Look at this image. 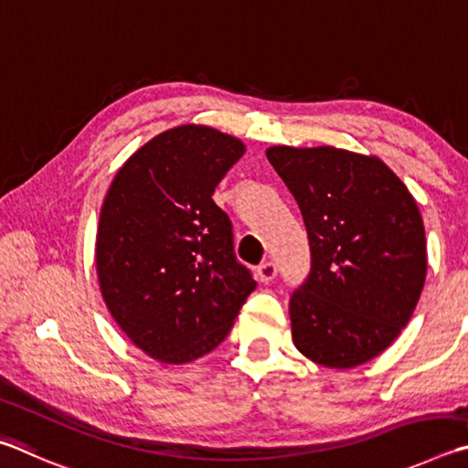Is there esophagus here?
I'll list each match as a JSON object with an SVG mask.
<instances>
[{
  "label": "esophagus",
  "instance_id": "esophagus-1",
  "mask_svg": "<svg viewBox=\"0 0 468 468\" xmlns=\"http://www.w3.org/2000/svg\"><path fill=\"white\" fill-rule=\"evenodd\" d=\"M257 275H259V280L263 282V283L273 282L275 277H277V265L271 263V261H267V263H263V265L257 269Z\"/></svg>",
  "mask_w": 468,
  "mask_h": 468
}]
</instances>
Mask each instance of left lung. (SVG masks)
Here are the masks:
<instances>
[{
    "instance_id": "left-lung-1",
    "label": "left lung",
    "mask_w": 468,
    "mask_h": 468,
    "mask_svg": "<svg viewBox=\"0 0 468 468\" xmlns=\"http://www.w3.org/2000/svg\"><path fill=\"white\" fill-rule=\"evenodd\" d=\"M304 218L310 273L292 293V339L324 367L382 354L420 302L428 255L409 188L376 155L339 147L267 150Z\"/></svg>"
}]
</instances>
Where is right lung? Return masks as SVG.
Wrapping results in <instances>:
<instances>
[{
    "label": "right lung",
    "mask_w": 468,
    "mask_h": 468,
    "mask_svg": "<svg viewBox=\"0 0 468 468\" xmlns=\"http://www.w3.org/2000/svg\"><path fill=\"white\" fill-rule=\"evenodd\" d=\"M244 144L205 125L150 139L104 197L96 271L121 331L164 364H186L226 339L250 292L232 221L211 195Z\"/></svg>",
    "instance_id": "obj_1"
}]
</instances>
